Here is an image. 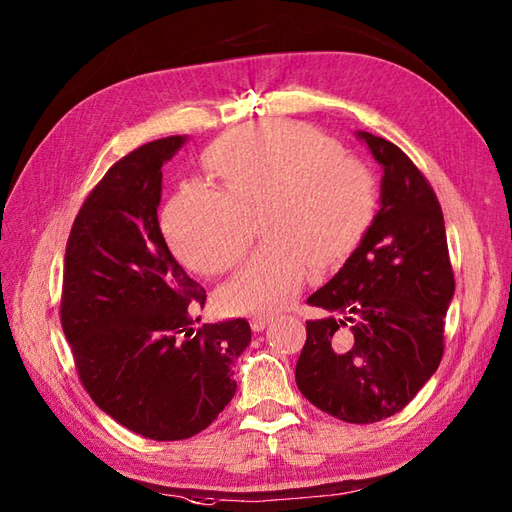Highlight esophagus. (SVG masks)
<instances>
[{
  "instance_id": "obj_1",
  "label": "esophagus",
  "mask_w": 512,
  "mask_h": 512,
  "mask_svg": "<svg viewBox=\"0 0 512 512\" xmlns=\"http://www.w3.org/2000/svg\"><path fill=\"white\" fill-rule=\"evenodd\" d=\"M268 323H270L268 317H253V319H250V330L262 332Z\"/></svg>"
}]
</instances>
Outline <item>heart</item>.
<instances>
[{
    "label": "heart",
    "mask_w": 512,
    "mask_h": 512,
    "mask_svg": "<svg viewBox=\"0 0 512 512\" xmlns=\"http://www.w3.org/2000/svg\"><path fill=\"white\" fill-rule=\"evenodd\" d=\"M220 189L189 182L162 213V231L193 273L222 275L246 253L248 217L266 242L220 290L231 314L273 312L301 290L310 264L341 266L376 213V184L334 140L288 121L255 123L204 149Z\"/></svg>",
    "instance_id": "heart-1"
}]
</instances>
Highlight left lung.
Wrapping results in <instances>:
<instances>
[{
	"instance_id": "obj_1",
	"label": "left lung",
	"mask_w": 512,
	"mask_h": 512,
	"mask_svg": "<svg viewBox=\"0 0 512 512\" xmlns=\"http://www.w3.org/2000/svg\"><path fill=\"white\" fill-rule=\"evenodd\" d=\"M358 138L385 171L380 211L345 266L308 297L325 317L306 323L295 378L314 407L369 424L405 409L438 369L455 279L429 180L389 140Z\"/></svg>"
}]
</instances>
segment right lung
Here are the masks:
<instances>
[{"label":"right lung","mask_w":512,"mask_h":512,"mask_svg":"<svg viewBox=\"0 0 512 512\" xmlns=\"http://www.w3.org/2000/svg\"><path fill=\"white\" fill-rule=\"evenodd\" d=\"M167 136L107 169L65 246L61 325L81 385L107 416L149 440H187L235 396L231 367L250 343L246 319L204 323L206 292L173 259L158 224Z\"/></svg>","instance_id":"1"}]
</instances>
